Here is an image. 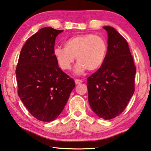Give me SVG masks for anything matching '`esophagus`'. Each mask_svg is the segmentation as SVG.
<instances>
[{
	"label": "esophagus",
	"mask_w": 151,
	"mask_h": 151,
	"mask_svg": "<svg viewBox=\"0 0 151 151\" xmlns=\"http://www.w3.org/2000/svg\"><path fill=\"white\" fill-rule=\"evenodd\" d=\"M82 82H83V81L81 80H79V79H76V80H75V83H76V84H79V83H81Z\"/></svg>",
	"instance_id": "obj_1"
}]
</instances>
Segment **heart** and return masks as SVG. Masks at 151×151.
Segmentation results:
<instances>
[{
  "instance_id": "b5f03b06",
  "label": "heart",
  "mask_w": 151,
  "mask_h": 151,
  "mask_svg": "<svg viewBox=\"0 0 151 151\" xmlns=\"http://www.w3.org/2000/svg\"><path fill=\"white\" fill-rule=\"evenodd\" d=\"M108 46L105 39L93 33L74 35L64 42V48L56 47L53 55L61 70H70L75 60L78 61L76 73L86 70L95 71L104 62Z\"/></svg>"
}]
</instances>
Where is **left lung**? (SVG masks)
<instances>
[{
    "label": "left lung",
    "instance_id": "left-lung-1",
    "mask_svg": "<svg viewBox=\"0 0 151 151\" xmlns=\"http://www.w3.org/2000/svg\"><path fill=\"white\" fill-rule=\"evenodd\" d=\"M108 50L103 65L87 79L88 102L93 112L105 120L125 110L134 92L136 66L126 39L109 26Z\"/></svg>",
    "mask_w": 151,
    "mask_h": 151
}]
</instances>
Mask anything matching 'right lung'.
Wrapping results in <instances>:
<instances>
[{"instance_id": "add662e5", "label": "right lung", "mask_w": 151, "mask_h": 151, "mask_svg": "<svg viewBox=\"0 0 151 151\" xmlns=\"http://www.w3.org/2000/svg\"><path fill=\"white\" fill-rule=\"evenodd\" d=\"M61 32L39 29L24 43L16 68L18 95L29 113L43 122L58 118L76 86L53 55L55 38Z\"/></svg>"}]
</instances>
